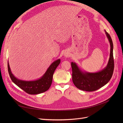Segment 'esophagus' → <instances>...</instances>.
<instances>
[{
	"instance_id": "esophagus-1",
	"label": "esophagus",
	"mask_w": 123,
	"mask_h": 123,
	"mask_svg": "<svg viewBox=\"0 0 123 123\" xmlns=\"http://www.w3.org/2000/svg\"><path fill=\"white\" fill-rule=\"evenodd\" d=\"M68 56V55H66V56Z\"/></svg>"
}]
</instances>
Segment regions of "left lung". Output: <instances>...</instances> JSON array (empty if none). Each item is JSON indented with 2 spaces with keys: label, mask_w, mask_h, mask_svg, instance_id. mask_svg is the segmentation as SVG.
Returning <instances> with one entry per match:
<instances>
[{
  "label": "left lung",
  "mask_w": 123,
  "mask_h": 123,
  "mask_svg": "<svg viewBox=\"0 0 123 123\" xmlns=\"http://www.w3.org/2000/svg\"><path fill=\"white\" fill-rule=\"evenodd\" d=\"M105 31L110 44V54L107 66L96 73L84 72L76 63L71 62L72 81L75 86L83 91L91 92L96 91L105 85L110 80L113 74L114 61L113 57V44L111 36Z\"/></svg>",
  "instance_id": "1"
}]
</instances>
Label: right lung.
Returning a JSON list of instances; mask_svg holds the SVG:
<instances>
[{"instance_id": "1", "label": "right lung", "mask_w": 123, "mask_h": 123, "mask_svg": "<svg viewBox=\"0 0 123 123\" xmlns=\"http://www.w3.org/2000/svg\"><path fill=\"white\" fill-rule=\"evenodd\" d=\"M60 59L52 63L46 72L40 79L35 81H23L19 80L12 74L8 61V71L12 82L25 92L31 95L38 94L48 90L52 82L53 76L57 66L59 65Z\"/></svg>"}]
</instances>
